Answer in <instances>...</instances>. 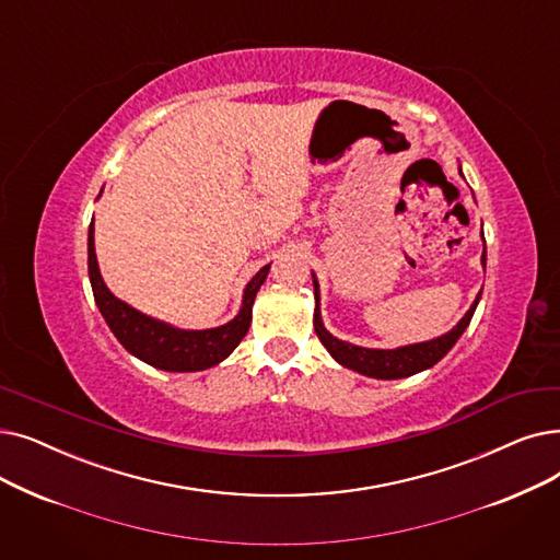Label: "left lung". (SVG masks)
<instances>
[{"label":"left lung","instance_id":"left-lung-1","mask_svg":"<svg viewBox=\"0 0 560 560\" xmlns=\"http://www.w3.org/2000/svg\"><path fill=\"white\" fill-rule=\"evenodd\" d=\"M485 242V240H482ZM482 267H485V252H482ZM313 295H315V311H313V327L315 334H318L320 343L329 350V354L340 363V366L352 369L361 375L377 377V380H398V377H409L415 373H421L425 369H432L436 361H440L462 336L474 318V311L478 306L480 293L471 308L465 313L462 318L448 334L425 340V343H415V346H405L396 350H373V348H359L352 343H346V340H338L331 336L325 325H323V315H320V290H318V279L313 277Z\"/></svg>","mask_w":560,"mask_h":560}]
</instances>
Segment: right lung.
<instances>
[{
  "mask_svg": "<svg viewBox=\"0 0 560 560\" xmlns=\"http://www.w3.org/2000/svg\"><path fill=\"white\" fill-rule=\"evenodd\" d=\"M270 265L260 267L256 277L247 283L245 295H242V308L235 318L222 327L214 329H178L166 323H160L149 315L139 313L130 304L120 302L109 293L101 277L98 258L93 247V222L89 226V279L93 288L95 304H98L105 323L124 346L137 359L151 363L160 371L172 373H194L206 371L210 366L224 361L245 338L252 325V306L256 300L258 288L267 279Z\"/></svg>",
  "mask_w": 560,
  "mask_h": 560,
  "instance_id": "right-lung-1",
  "label": "right lung"
}]
</instances>
